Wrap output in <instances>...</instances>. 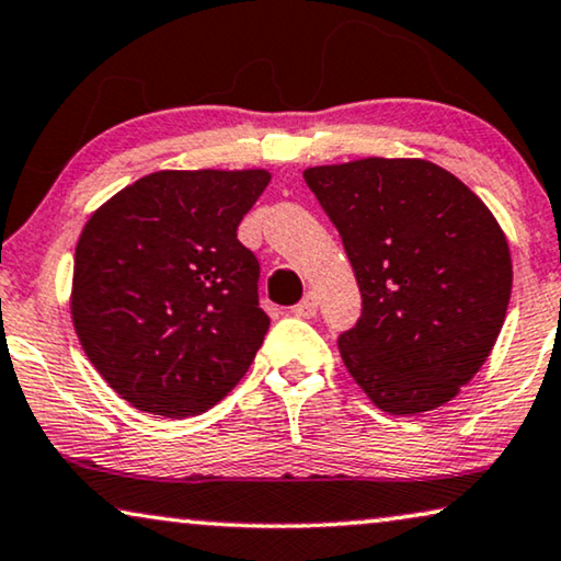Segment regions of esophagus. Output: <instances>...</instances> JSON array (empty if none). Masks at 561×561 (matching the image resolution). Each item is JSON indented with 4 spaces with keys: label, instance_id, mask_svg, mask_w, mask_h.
<instances>
[{
    "label": "esophagus",
    "instance_id": "obj_1",
    "mask_svg": "<svg viewBox=\"0 0 561 561\" xmlns=\"http://www.w3.org/2000/svg\"><path fill=\"white\" fill-rule=\"evenodd\" d=\"M291 312H295L297 318H305V320L314 318V314H318V299H314L312 291H307V295L299 299L295 307H291Z\"/></svg>",
    "mask_w": 561,
    "mask_h": 561
}]
</instances>
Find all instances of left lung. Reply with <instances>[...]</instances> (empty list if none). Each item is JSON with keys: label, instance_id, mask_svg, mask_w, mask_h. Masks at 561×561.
<instances>
[{"label": "left lung", "instance_id": "left-lung-1", "mask_svg": "<svg viewBox=\"0 0 561 561\" xmlns=\"http://www.w3.org/2000/svg\"><path fill=\"white\" fill-rule=\"evenodd\" d=\"M305 183L341 233L363 297L356 328L337 337L345 368L389 414L447 404L506 320L514 270L499 220L427 160L322 164Z\"/></svg>", "mask_w": 561, "mask_h": 561}]
</instances>
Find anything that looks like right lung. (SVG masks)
Wrapping results in <instances>:
<instances>
[{
    "instance_id": "right-lung-1",
    "label": "right lung",
    "mask_w": 561,
    "mask_h": 561,
    "mask_svg": "<svg viewBox=\"0 0 561 561\" xmlns=\"http://www.w3.org/2000/svg\"><path fill=\"white\" fill-rule=\"evenodd\" d=\"M266 170H162L89 218L70 314L85 356L139 412H208L247 374L270 314L236 236Z\"/></svg>"
}]
</instances>
